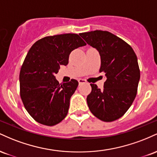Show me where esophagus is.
Here are the masks:
<instances>
[{
	"label": "esophagus",
	"instance_id": "34e87169",
	"mask_svg": "<svg viewBox=\"0 0 157 157\" xmlns=\"http://www.w3.org/2000/svg\"><path fill=\"white\" fill-rule=\"evenodd\" d=\"M78 82H79V84H82V83H86V80H84V79H78Z\"/></svg>",
	"mask_w": 157,
	"mask_h": 157
}]
</instances>
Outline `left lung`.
<instances>
[{
  "instance_id": "obj_1",
  "label": "left lung",
  "mask_w": 157,
  "mask_h": 157,
  "mask_svg": "<svg viewBox=\"0 0 157 157\" xmlns=\"http://www.w3.org/2000/svg\"><path fill=\"white\" fill-rule=\"evenodd\" d=\"M80 35L99 52L100 72L106 77L103 89L91 84L88 106L102 121H114L125 114L136 97L140 78L137 57L130 45L109 32L96 30Z\"/></svg>"
}]
</instances>
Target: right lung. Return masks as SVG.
I'll use <instances>...</instances> for the list:
<instances>
[{"label":"right lung","instance_id":"obj_1","mask_svg":"<svg viewBox=\"0 0 157 157\" xmlns=\"http://www.w3.org/2000/svg\"><path fill=\"white\" fill-rule=\"evenodd\" d=\"M77 34L48 36L32 45L20 72V94L25 109L35 121L52 126L66 117L70 98L78 86L72 79L60 84L55 75L66 66L75 48L86 46Z\"/></svg>","mask_w":157,"mask_h":157}]
</instances>
